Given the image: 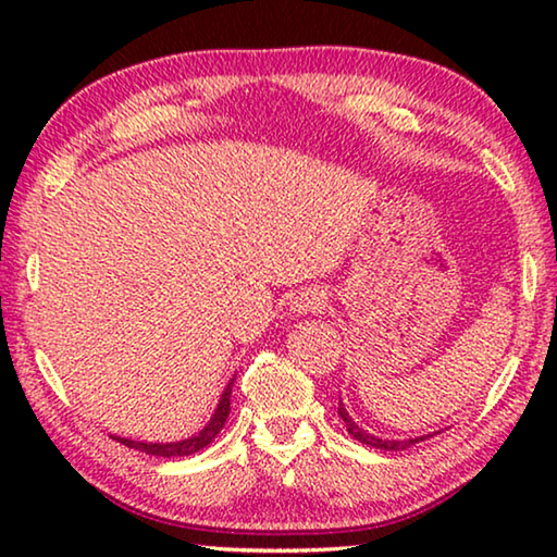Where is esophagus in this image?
<instances>
[{"label": "esophagus", "mask_w": 557, "mask_h": 557, "mask_svg": "<svg viewBox=\"0 0 557 557\" xmlns=\"http://www.w3.org/2000/svg\"><path fill=\"white\" fill-rule=\"evenodd\" d=\"M324 307H326V297H324V292H319V289L299 292V295L289 301V312L297 314V317L319 314Z\"/></svg>", "instance_id": "esophagus-1"}]
</instances>
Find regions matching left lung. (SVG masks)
<instances>
[{
	"label": "left lung",
	"instance_id": "left-lung-1",
	"mask_svg": "<svg viewBox=\"0 0 557 557\" xmlns=\"http://www.w3.org/2000/svg\"><path fill=\"white\" fill-rule=\"evenodd\" d=\"M338 414H342V420L346 422V430H348V435H351L354 440H358V442H363V445H369V447H375V449H385V451H400V449H408L410 445H418V442H422V440H428V437H432V435H437V432H430V435H420V437H408V440H393V437H379V435H373V432H369V430H363L361 425H358V422L351 418V414H348V410L344 408V403L338 400Z\"/></svg>",
	"mask_w": 557,
	"mask_h": 557
}]
</instances>
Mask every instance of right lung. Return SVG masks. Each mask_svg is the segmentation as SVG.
<instances>
[{"label":"right lung","mask_w":557,"mask_h":557,"mask_svg":"<svg viewBox=\"0 0 557 557\" xmlns=\"http://www.w3.org/2000/svg\"><path fill=\"white\" fill-rule=\"evenodd\" d=\"M233 383H235V375L228 381V385L223 388L219 405H215V410L211 414V420L206 422V425L191 437L178 440V442H137V440H127V437H115V440L122 442V445L135 447L139 451H145V455H154V457H188V455H196V451H201L203 447L211 445L215 435H219V432L223 430L225 420H228Z\"/></svg>","instance_id":"obj_1"}]
</instances>
